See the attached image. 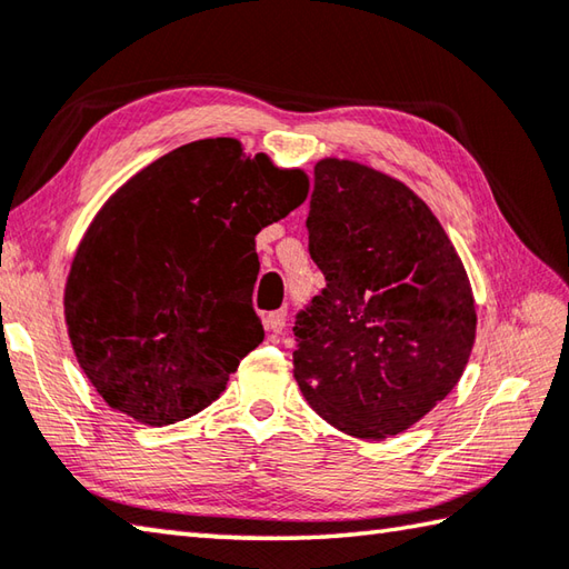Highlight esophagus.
I'll return each mask as SVG.
<instances>
[{"label":"esophagus","instance_id":"obj_1","mask_svg":"<svg viewBox=\"0 0 569 569\" xmlns=\"http://www.w3.org/2000/svg\"><path fill=\"white\" fill-rule=\"evenodd\" d=\"M263 328L266 332H269V338H278L286 328V313L283 310H273V313H269L263 318Z\"/></svg>","mask_w":569,"mask_h":569}]
</instances>
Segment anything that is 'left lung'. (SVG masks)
I'll return each instance as SVG.
<instances>
[{
    "label": "left lung",
    "mask_w": 569,
    "mask_h": 569,
    "mask_svg": "<svg viewBox=\"0 0 569 569\" xmlns=\"http://www.w3.org/2000/svg\"><path fill=\"white\" fill-rule=\"evenodd\" d=\"M308 239L328 286L293 328L300 392L350 437L407 431L471 358L476 303L461 256L405 182L340 158L316 164Z\"/></svg>",
    "instance_id": "left-lung-1"
}]
</instances>
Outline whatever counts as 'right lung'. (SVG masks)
<instances>
[{"label":"right lung","mask_w":569,"mask_h":569,"mask_svg":"<svg viewBox=\"0 0 569 569\" xmlns=\"http://www.w3.org/2000/svg\"><path fill=\"white\" fill-rule=\"evenodd\" d=\"M308 187L298 167L207 138L108 197L63 291L76 360L108 407L167 427L219 399L263 340L256 233L303 204Z\"/></svg>","instance_id":"1"}]
</instances>
